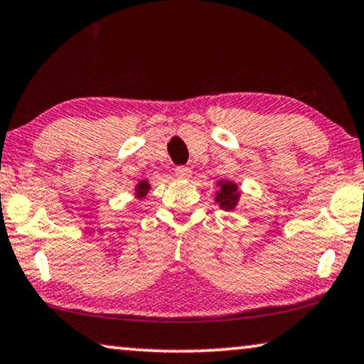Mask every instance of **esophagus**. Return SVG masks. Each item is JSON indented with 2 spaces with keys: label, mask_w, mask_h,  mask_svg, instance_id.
<instances>
[{
  "label": "esophagus",
  "mask_w": 364,
  "mask_h": 364,
  "mask_svg": "<svg viewBox=\"0 0 364 364\" xmlns=\"http://www.w3.org/2000/svg\"><path fill=\"white\" fill-rule=\"evenodd\" d=\"M175 175H176V178H180V180H189V178L193 176V171H191V168H188V166H178L175 170Z\"/></svg>",
  "instance_id": "obj_1"
}]
</instances>
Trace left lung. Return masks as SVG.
I'll return each mask as SVG.
<instances>
[{
    "label": "left lung",
    "mask_w": 364,
    "mask_h": 364,
    "mask_svg": "<svg viewBox=\"0 0 364 364\" xmlns=\"http://www.w3.org/2000/svg\"><path fill=\"white\" fill-rule=\"evenodd\" d=\"M217 188H219V191L215 193L214 200L219 204V208L222 210H235L242 196L238 184L230 180H220L217 181Z\"/></svg>",
    "instance_id": "8db88e82"
}]
</instances>
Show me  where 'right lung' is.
Segmentation results:
<instances>
[{
    "mask_svg": "<svg viewBox=\"0 0 364 364\" xmlns=\"http://www.w3.org/2000/svg\"><path fill=\"white\" fill-rule=\"evenodd\" d=\"M150 183L147 180H140L137 184H135V198L142 200L145 196H147L150 191Z\"/></svg>",
    "mask_w": 364,
    "mask_h": 364,
    "instance_id": "right-lung-1",
    "label": "right lung"
}]
</instances>
